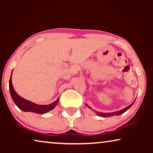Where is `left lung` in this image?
<instances>
[{"label":"left lung","mask_w":153,"mask_h":153,"mask_svg":"<svg viewBox=\"0 0 153 153\" xmlns=\"http://www.w3.org/2000/svg\"><path fill=\"white\" fill-rule=\"evenodd\" d=\"M135 100H134V101L132 103H131L130 105H129L127 107L124 108L123 109L120 110V111H115V112H112V113H102V112H98V111H94V112L96 113V114H97V115L100 116V117H112V116H114V115H121V114H123V113H125L127 110L129 109V108H130L131 106L133 105L134 102H135ZM86 105L88 106V107L89 108H90V109L92 110L91 107H89V106L88 105ZM93 111H94V110H93Z\"/></svg>","instance_id":"8db88e82"}]
</instances>
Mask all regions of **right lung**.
<instances>
[{
    "label": "right lung",
    "instance_id": "1",
    "mask_svg": "<svg viewBox=\"0 0 153 153\" xmlns=\"http://www.w3.org/2000/svg\"><path fill=\"white\" fill-rule=\"evenodd\" d=\"M13 72V71H12ZM12 74L11 75V77L9 79V90L10 94H11V98L15 104L17 106V107L24 112H32L38 114H44L48 112L51 110H53L55 108L56 105L58 104L59 98L56 99L55 101L51 104L46 105H37L34 102H32L29 100H25L20 96L17 94V93L15 91L14 88L12 84Z\"/></svg>",
    "mask_w": 153,
    "mask_h": 153
}]
</instances>
